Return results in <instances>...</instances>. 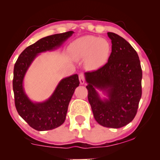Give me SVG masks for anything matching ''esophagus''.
<instances>
[{
	"instance_id": "34e87169",
	"label": "esophagus",
	"mask_w": 160,
	"mask_h": 160,
	"mask_svg": "<svg viewBox=\"0 0 160 160\" xmlns=\"http://www.w3.org/2000/svg\"><path fill=\"white\" fill-rule=\"evenodd\" d=\"M79 82L81 84H84V76L83 73H80L79 74Z\"/></svg>"
}]
</instances>
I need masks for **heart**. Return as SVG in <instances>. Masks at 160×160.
Instances as JSON below:
<instances>
[{
	"label": "heart",
	"mask_w": 160,
	"mask_h": 160,
	"mask_svg": "<svg viewBox=\"0 0 160 160\" xmlns=\"http://www.w3.org/2000/svg\"><path fill=\"white\" fill-rule=\"evenodd\" d=\"M111 44L106 39L86 36L76 39L70 46V53L76 60H85L89 69L98 70L108 62Z\"/></svg>",
	"instance_id": "heart-1"
}]
</instances>
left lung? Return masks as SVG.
Segmentation results:
<instances>
[{
	"label": "left lung",
	"instance_id": "left-lung-1",
	"mask_svg": "<svg viewBox=\"0 0 160 160\" xmlns=\"http://www.w3.org/2000/svg\"><path fill=\"white\" fill-rule=\"evenodd\" d=\"M111 53L108 62L97 71L85 73L88 100L100 125L120 128L136 115L142 95V69L137 52L119 35L108 32ZM97 89L107 98L102 99Z\"/></svg>",
	"mask_w": 160,
	"mask_h": 160
}]
</instances>
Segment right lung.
<instances>
[{
  "mask_svg": "<svg viewBox=\"0 0 160 160\" xmlns=\"http://www.w3.org/2000/svg\"><path fill=\"white\" fill-rule=\"evenodd\" d=\"M73 33V31H68L41 38L26 48L14 65L13 90L15 106L19 116L36 130H53L64 123L69 102L79 85V80L77 74L62 78L47 100L32 102L24 89V78L39 54L58 49Z\"/></svg>",
  "mask_w": 160,
  "mask_h": 160,
  "instance_id": "add662e5",
  "label": "right lung"
}]
</instances>
